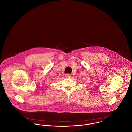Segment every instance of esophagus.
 <instances>
[{"mask_svg":"<svg viewBox=\"0 0 132 132\" xmlns=\"http://www.w3.org/2000/svg\"><path fill=\"white\" fill-rule=\"evenodd\" d=\"M65 77L67 78H70L71 77V75L69 74H67L65 75Z\"/></svg>","mask_w":132,"mask_h":132,"instance_id":"obj_1","label":"esophagus"}]
</instances>
